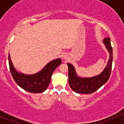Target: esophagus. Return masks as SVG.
<instances>
[{
	"label": "esophagus",
	"instance_id": "34e87169",
	"mask_svg": "<svg viewBox=\"0 0 124 124\" xmlns=\"http://www.w3.org/2000/svg\"><path fill=\"white\" fill-rule=\"evenodd\" d=\"M62 58H63V59H67V58H68V55H67L66 54H64L63 56H62Z\"/></svg>",
	"mask_w": 124,
	"mask_h": 124
}]
</instances>
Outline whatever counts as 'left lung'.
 Masks as SVG:
<instances>
[{
	"instance_id": "1",
	"label": "left lung",
	"mask_w": 124,
	"mask_h": 124,
	"mask_svg": "<svg viewBox=\"0 0 124 124\" xmlns=\"http://www.w3.org/2000/svg\"><path fill=\"white\" fill-rule=\"evenodd\" d=\"M103 44L109 53V59L103 72L97 76L90 78H82L77 75L75 66L68 63L69 84L75 92L80 94H90L96 92L109 79L112 63V49L109 37L103 39Z\"/></svg>"
}]
</instances>
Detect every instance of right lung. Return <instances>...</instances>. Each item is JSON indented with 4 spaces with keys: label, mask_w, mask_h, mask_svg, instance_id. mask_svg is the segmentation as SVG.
I'll return each instance as SVG.
<instances>
[{
    "label": "right lung",
    "mask_w": 124,
    "mask_h": 124,
    "mask_svg": "<svg viewBox=\"0 0 124 124\" xmlns=\"http://www.w3.org/2000/svg\"><path fill=\"white\" fill-rule=\"evenodd\" d=\"M61 63V58L54 59L46 64L39 72L32 75H27L16 70L8 54L10 70L14 80L21 88L30 93H42L46 90L51 82L54 71Z\"/></svg>",
    "instance_id": "1"
}]
</instances>
